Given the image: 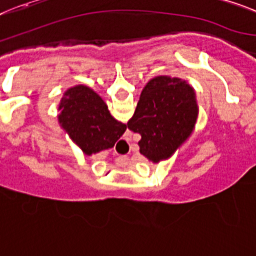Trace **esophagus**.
I'll return each mask as SVG.
<instances>
[{
  "label": "esophagus",
  "mask_w": 256,
  "mask_h": 256,
  "mask_svg": "<svg viewBox=\"0 0 256 256\" xmlns=\"http://www.w3.org/2000/svg\"><path fill=\"white\" fill-rule=\"evenodd\" d=\"M123 144H126V141H122ZM128 160H130V156L128 155H122L119 158V164L120 167H126V164H128Z\"/></svg>",
  "instance_id": "esophagus-1"
}]
</instances>
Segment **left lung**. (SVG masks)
<instances>
[{
	"mask_svg": "<svg viewBox=\"0 0 256 256\" xmlns=\"http://www.w3.org/2000/svg\"><path fill=\"white\" fill-rule=\"evenodd\" d=\"M198 112L193 86L182 78L160 75L144 86L126 126L141 136L140 152L159 163L171 158L192 136Z\"/></svg>",
	"mask_w": 256,
	"mask_h": 256,
	"instance_id": "left-lung-1",
	"label": "left lung"
}]
</instances>
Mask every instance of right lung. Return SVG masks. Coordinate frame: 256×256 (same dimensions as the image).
<instances>
[{"mask_svg":"<svg viewBox=\"0 0 256 256\" xmlns=\"http://www.w3.org/2000/svg\"><path fill=\"white\" fill-rule=\"evenodd\" d=\"M58 111L60 126L89 156L114 148L126 130V124L115 119L104 100L86 85L67 89Z\"/></svg>","mask_w":256,"mask_h":256,"instance_id":"1","label":"right lung"}]
</instances>
